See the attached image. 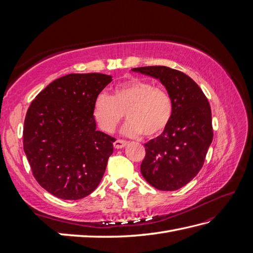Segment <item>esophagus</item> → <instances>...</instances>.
I'll return each instance as SVG.
<instances>
[{"label":"esophagus","instance_id":"obj_1","mask_svg":"<svg viewBox=\"0 0 253 253\" xmlns=\"http://www.w3.org/2000/svg\"><path fill=\"white\" fill-rule=\"evenodd\" d=\"M114 144V148L115 149H122V148H124L127 144V141H125V140H122V139H117V140L113 143Z\"/></svg>","mask_w":253,"mask_h":253}]
</instances>
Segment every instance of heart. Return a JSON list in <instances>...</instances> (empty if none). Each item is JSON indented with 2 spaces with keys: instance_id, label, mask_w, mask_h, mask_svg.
I'll return each instance as SVG.
<instances>
[{
  "instance_id": "heart-1",
  "label": "heart",
  "mask_w": 253,
  "mask_h": 253,
  "mask_svg": "<svg viewBox=\"0 0 253 253\" xmlns=\"http://www.w3.org/2000/svg\"><path fill=\"white\" fill-rule=\"evenodd\" d=\"M127 115V136L155 137L165 130L173 115V102L166 91L147 80L132 79L116 85L112 95L100 93L93 103V117L105 132H113Z\"/></svg>"
}]
</instances>
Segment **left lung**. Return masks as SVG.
I'll list each match as a JSON object with an SVG mask.
<instances>
[{
  "instance_id": "left-lung-1",
  "label": "left lung",
  "mask_w": 253,
  "mask_h": 253,
  "mask_svg": "<svg viewBox=\"0 0 253 253\" xmlns=\"http://www.w3.org/2000/svg\"><path fill=\"white\" fill-rule=\"evenodd\" d=\"M160 79L173 102L169 126L144 143L146 157L140 169L150 185L173 191L191 181L202 169L213 139L211 107L200 87L176 69L166 66L132 68Z\"/></svg>"
}]
</instances>
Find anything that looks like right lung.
Returning <instances> with one entry per match:
<instances>
[{
    "label": "right lung",
    "mask_w": 253,
    "mask_h": 253,
    "mask_svg": "<svg viewBox=\"0 0 253 253\" xmlns=\"http://www.w3.org/2000/svg\"><path fill=\"white\" fill-rule=\"evenodd\" d=\"M111 82L104 74H69L31 102L24 151L36 180L53 196L79 200L99 186L115 138L96 130L93 103Z\"/></svg>",
    "instance_id": "right-lung-1"
}]
</instances>
